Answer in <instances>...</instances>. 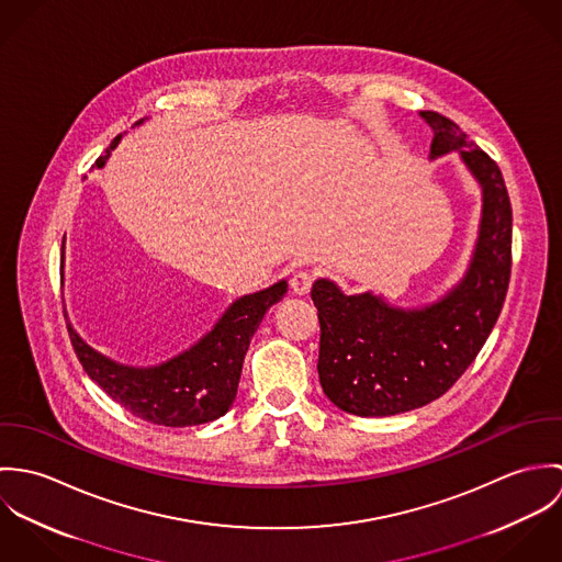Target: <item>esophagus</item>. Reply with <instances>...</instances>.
<instances>
[{"mask_svg": "<svg viewBox=\"0 0 562 562\" xmlns=\"http://www.w3.org/2000/svg\"><path fill=\"white\" fill-rule=\"evenodd\" d=\"M312 283H314V277L310 274V272H296L294 277H292V281H290V288H292V292L296 294V296H307L310 294V290H312Z\"/></svg>", "mask_w": 562, "mask_h": 562, "instance_id": "1", "label": "esophagus"}]
</instances>
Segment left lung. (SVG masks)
<instances>
[{"mask_svg":"<svg viewBox=\"0 0 562 562\" xmlns=\"http://www.w3.org/2000/svg\"><path fill=\"white\" fill-rule=\"evenodd\" d=\"M430 160L459 154L482 190L481 227L465 277L439 301L404 310L372 292L344 294L318 279V374L326 398L359 417H387L443 396L481 352L502 312L510 279L513 212L497 164L439 112Z\"/></svg>","mask_w":562,"mask_h":562,"instance_id":"obj_1","label":"left lung"}]
</instances>
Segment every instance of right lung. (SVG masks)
Returning a JSON list of instances; mask_svg holds the SVG:
<instances>
[{"mask_svg": "<svg viewBox=\"0 0 562 562\" xmlns=\"http://www.w3.org/2000/svg\"><path fill=\"white\" fill-rule=\"evenodd\" d=\"M119 140L121 136L112 140L105 156L97 160V168H103ZM285 292L288 281L281 279L266 290L240 296L194 346L151 368L119 363L88 346L71 322L67 328L81 368L112 401L151 424L196 426L218 419L232 408L250 337Z\"/></svg>", "mask_w": 562, "mask_h": 562, "instance_id": "right-lung-1", "label": "right lung"}]
</instances>
